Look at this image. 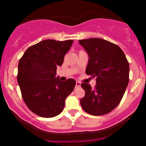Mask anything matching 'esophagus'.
Wrapping results in <instances>:
<instances>
[{"instance_id": "34e87169", "label": "esophagus", "mask_w": 146, "mask_h": 146, "mask_svg": "<svg viewBox=\"0 0 146 146\" xmlns=\"http://www.w3.org/2000/svg\"><path fill=\"white\" fill-rule=\"evenodd\" d=\"M79 87H80V82H79V81H76V88H79Z\"/></svg>"}]
</instances>
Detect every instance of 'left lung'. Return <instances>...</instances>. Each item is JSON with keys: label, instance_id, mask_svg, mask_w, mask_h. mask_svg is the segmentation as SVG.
Returning a JSON list of instances; mask_svg holds the SVG:
<instances>
[{"label": "left lung", "instance_id": "8db88e82", "mask_svg": "<svg viewBox=\"0 0 146 146\" xmlns=\"http://www.w3.org/2000/svg\"><path fill=\"white\" fill-rule=\"evenodd\" d=\"M89 60L85 73L96 77V85L82 83L84 111L94 116L108 114L118 106L129 81V64L119 46L100 38L79 40Z\"/></svg>", "mask_w": 146, "mask_h": 146}]
</instances>
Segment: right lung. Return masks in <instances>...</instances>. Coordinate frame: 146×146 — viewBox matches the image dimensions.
Instances as JSON below:
<instances>
[{"instance_id": "add662e5", "label": "right lung", "mask_w": 146, "mask_h": 146, "mask_svg": "<svg viewBox=\"0 0 146 146\" xmlns=\"http://www.w3.org/2000/svg\"><path fill=\"white\" fill-rule=\"evenodd\" d=\"M73 42L43 40L29 47L19 61L17 79L23 100L39 117L58 115L76 86L73 79L63 82L56 78L57 67L63 64Z\"/></svg>"}]
</instances>
